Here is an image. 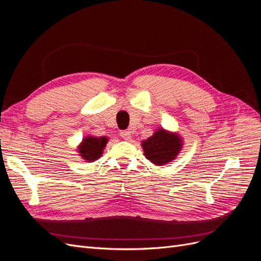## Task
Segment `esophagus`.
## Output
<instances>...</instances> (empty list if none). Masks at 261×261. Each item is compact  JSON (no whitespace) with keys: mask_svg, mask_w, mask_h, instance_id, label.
<instances>
[{"mask_svg":"<svg viewBox=\"0 0 261 261\" xmlns=\"http://www.w3.org/2000/svg\"><path fill=\"white\" fill-rule=\"evenodd\" d=\"M120 135L125 140H129L130 139V132H128V130H122L120 133Z\"/></svg>","mask_w":261,"mask_h":261,"instance_id":"34e87169","label":"esophagus"}]
</instances>
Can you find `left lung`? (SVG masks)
<instances>
[{"instance_id":"8db88e82","label":"left lung","mask_w":261,"mask_h":261,"mask_svg":"<svg viewBox=\"0 0 261 261\" xmlns=\"http://www.w3.org/2000/svg\"><path fill=\"white\" fill-rule=\"evenodd\" d=\"M141 147L147 159L160 167L172 162L178 155L183 148V139L177 133L161 127L151 137L141 141Z\"/></svg>"}]
</instances>
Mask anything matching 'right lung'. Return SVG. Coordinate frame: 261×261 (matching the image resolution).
Here are the masks:
<instances>
[{
  "label": "right lung",
  "mask_w": 261,
  "mask_h": 261,
  "mask_svg": "<svg viewBox=\"0 0 261 261\" xmlns=\"http://www.w3.org/2000/svg\"><path fill=\"white\" fill-rule=\"evenodd\" d=\"M108 137L86 136L77 147V152L86 162H93L98 160L103 153V150L108 144Z\"/></svg>",
  "instance_id": "1"
}]
</instances>
